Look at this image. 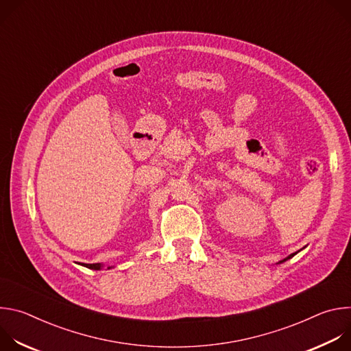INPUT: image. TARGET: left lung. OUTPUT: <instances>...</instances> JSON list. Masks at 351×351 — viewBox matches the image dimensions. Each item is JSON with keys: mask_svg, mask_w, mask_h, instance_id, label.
I'll return each mask as SVG.
<instances>
[{"mask_svg": "<svg viewBox=\"0 0 351 351\" xmlns=\"http://www.w3.org/2000/svg\"><path fill=\"white\" fill-rule=\"evenodd\" d=\"M293 256H294V253H293V254H290V256H289V257H287V258H291V257H293ZM287 258H285V260H283V261H286V260H287Z\"/></svg>", "mask_w": 351, "mask_h": 351, "instance_id": "1", "label": "left lung"}]
</instances>
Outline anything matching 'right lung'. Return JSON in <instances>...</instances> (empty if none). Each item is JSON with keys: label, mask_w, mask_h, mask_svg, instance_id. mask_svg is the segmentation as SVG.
<instances>
[{"label": "right lung", "mask_w": 351, "mask_h": 351, "mask_svg": "<svg viewBox=\"0 0 351 351\" xmlns=\"http://www.w3.org/2000/svg\"><path fill=\"white\" fill-rule=\"evenodd\" d=\"M84 267L91 268V269H99V268H101V265H99V264H86Z\"/></svg>", "instance_id": "right-lung-1"}]
</instances>
